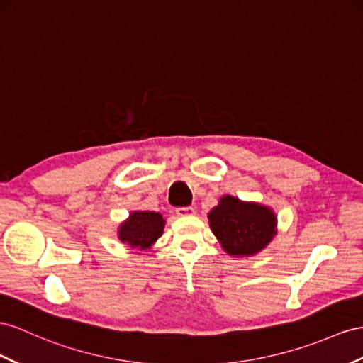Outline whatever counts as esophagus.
I'll return each instance as SVG.
<instances>
[{"instance_id":"1","label":"esophagus","mask_w":363,"mask_h":363,"mask_svg":"<svg viewBox=\"0 0 363 363\" xmlns=\"http://www.w3.org/2000/svg\"><path fill=\"white\" fill-rule=\"evenodd\" d=\"M194 208H191V207H187V208H178L176 210V215H178L179 218H184V216H193L194 215Z\"/></svg>"}]
</instances>
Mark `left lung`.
I'll list each match as a JSON object with an SVG mask.
<instances>
[{"mask_svg":"<svg viewBox=\"0 0 363 363\" xmlns=\"http://www.w3.org/2000/svg\"><path fill=\"white\" fill-rule=\"evenodd\" d=\"M208 224L222 250L230 256L250 257L272 242L277 233L273 208L224 194L208 213Z\"/></svg>","mask_w":363,"mask_h":363,"instance_id":"obj_1","label":"left lung"}]
</instances>
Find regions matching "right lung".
Segmentation results:
<instances>
[{
	"instance_id": "right-lung-1",
	"label": "right lung",
	"mask_w": 363,
	"mask_h": 363,
	"mask_svg": "<svg viewBox=\"0 0 363 363\" xmlns=\"http://www.w3.org/2000/svg\"><path fill=\"white\" fill-rule=\"evenodd\" d=\"M165 219L157 211H132L118 227V239L139 252L152 248L164 233Z\"/></svg>"
}]
</instances>
